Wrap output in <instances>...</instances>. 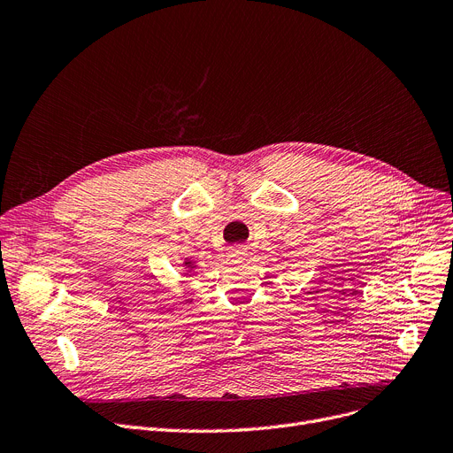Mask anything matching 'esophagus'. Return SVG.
Wrapping results in <instances>:
<instances>
[{
    "instance_id": "obj_1",
    "label": "esophagus",
    "mask_w": 453,
    "mask_h": 453,
    "mask_svg": "<svg viewBox=\"0 0 453 453\" xmlns=\"http://www.w3.org/2000/svg\"><path fill=\"white\" fill-rule=\"evenodd\" d=\"M246 248L244 246H231L229 248V258L234 260V263H242V260H246Z\"/></svg>"
}]
</instances>
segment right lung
I'll return each instance as SVG.
<instances>
[{"label":"right lung","mask_w":453,"mask_h":453,"mask_svg":"<svg viewBox=\"0 0 453 453\" xmlns=\"http://www.w3.org/2000/svg\"><path fill=\"white\" fill-rule=\"evenodd\" d=\"M181 266L185 268V273L188 275V273H193V272L196 270V266H198V265H196V260H190V258H185V260H183V265H181Z\"/></svg>","instance_id":"obj_1"}]
</instances>
